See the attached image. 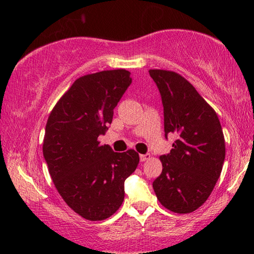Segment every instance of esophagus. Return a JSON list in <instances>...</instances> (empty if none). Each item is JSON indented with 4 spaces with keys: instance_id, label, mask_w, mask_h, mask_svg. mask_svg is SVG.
<instances>
[{
    "instance_id": "1",
    "label": "esophagus",
    "mask_w": 254,
    "mask_h": 254,
    "mask_svg": "<svg viewBox=\"0 0 254 254\" xmlns=\"http://www.w3.org/2000/svg\"><path fill=\"white\" fill-rule=\"evenodd\" d=\"M149 158H150V155H140V162H146V160H148Z\"/></svg>"
}]
</instances>
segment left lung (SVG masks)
Listing matches in <instances>:
<instances>
[{"instance_id": "1", "label": "left lung", "mask_w": 254, "mask_h": 254, "mask_svg": "<svg viewBox=\"0 0 254 254\" xmlns=\"http://www.w3.org/2000/svg\"><path fill=\"white\" fill-rule=\"evenodd\" d=\"M164 107L165 138L176 140L160 156L163 171L152 182L157 199L168 210L189 214L206 202L219 179L225 140L216 112L195 88L173 71L149 70Z\"/></svg>"}]
</instances>
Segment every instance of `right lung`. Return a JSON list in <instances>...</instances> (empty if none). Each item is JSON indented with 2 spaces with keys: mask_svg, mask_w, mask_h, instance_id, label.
<instances>
[{
  "mask_svg": "<svg viewBox=\"0 0 254 254\" xmlns=\"http://www.w3.org/2000/svg\"><path fill=\"white\" fill-rule=\"evenodd\" d=\"M130 74L120 69L80 76L47 121L43 154L48 172L67 206L88 220H104L118 210L124 182L139 164L132 149L114 152L97 140L132 82Z\"/></svg>",
  "mask_w": 254,
  "mask_h": 254,
  "instance_id": "add662e5",
  "label": "right lung"
}]
</instances>
